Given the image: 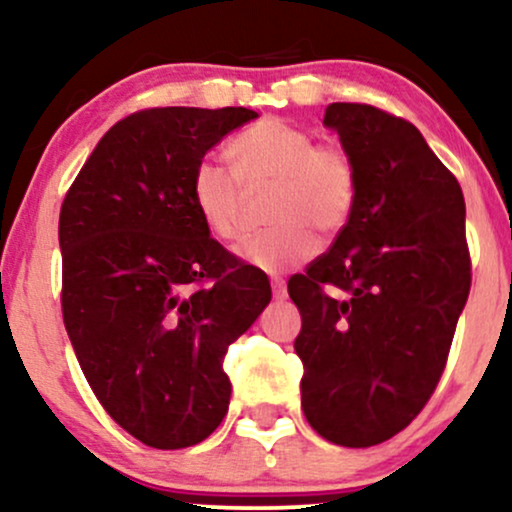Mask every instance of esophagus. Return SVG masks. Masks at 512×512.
<instances>
[{
  "instance_id": "1",
  "label": "esophagus",
  "mask_w": 512,
  "mask_h": 512,
  "mask_svg": "<svg viewBox=\"0 0 512 512\" xmlns=\"http://www.w3.org/2000/svg\"><path fill=\"white\" fill-rule=\"evenodd\" d=\"M272 291H274V298L276 301H284L286 298V281L284 279H272Z\"/></svg>"
}]
</instances>
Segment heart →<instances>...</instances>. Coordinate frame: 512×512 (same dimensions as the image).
Here are the masks:
<instances>
[{
  "instance_id": "1",
  "label": "heart",
  "mask_w": 512,
  "mask_h": 512,
  "mask_svg": "<svg viewBox=\"0 0 512 512\" xmlns=\"http://www.w3.org/2000/svg\"><path fill=\"white\" fill-rule=\"evenodd\" d=\"M233 168L202 158L190 175L199 219L221 240L240 236L245 187L272 185L267 221L272 226L240 245V257L262 272H286L310 260L317 236H337L354 216L358 166L337 144H317L308 129L264 117L228 142Z\"/></svg>"
}]
</instances>
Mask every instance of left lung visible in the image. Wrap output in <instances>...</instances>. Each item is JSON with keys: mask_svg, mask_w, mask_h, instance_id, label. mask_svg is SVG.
Listing matches in <instances>:
<instances>
[{"mask_svg": "<svg viewBox=\"0 0 512 512\" xmlns=\"http://www.w3.org/2000/svg\"><path fill=\"white\" fill-rule=\"evenodd\" d=\"M327 127L358 166L344 231L289 279L301 407L322 438L368 448L397 436L436 390L472 286L460 182L404 117L332 103Z\"/></svg>", "mask_w": 512, "mask_h": 512, "instance_id": "8db88e82", "label": "left lung"}]
</instances>
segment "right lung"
<instances>
[{"mask_svg":"<svg viewBox=\"0 0 512 512\" xmlns=\"http://www.w3.org/2000/svg\"><path fill=\"white\" fill-rule=\"evenodd\" d=\"M248 108H146L115 122L60 209L62 317L93 395L158 450L202 443L228 411V346L272 301L209 236L192 168Z\"/></svg>","mask_w":512,"mask_h":512,"instance_id":"right-lung-1","label":"right lung"}]
</instances>
